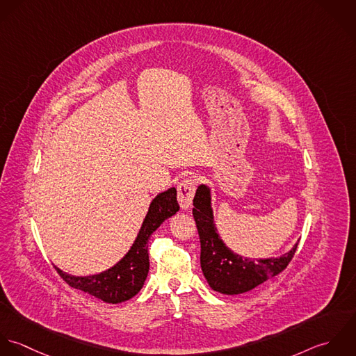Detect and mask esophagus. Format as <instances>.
<instances>
[{"label": "esophagus", "instance_id": "esophagus-1", "mask_svg": "<svg viewBox=\"0 0 356 356\" xmlns=\"http://www.w3.org/2000/svg\"><path fill=\"white\" fill-rule=\"evenodd\" d=\"M195 194V183L193 179H186L179 183L177 186V201L181 209L191 208L193 198Z\"/></svg>", "mask_w": 356, "mask_h": 356}]
</instances>
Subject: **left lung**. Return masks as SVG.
I'll use <instances>...</instances> for the list:
<instances>
[{"instance_id": "obj_1", "label": "left lung", "mask_w": 356, "mask_h": 356, "mask_svg": "<svg viewBox=\"0 0 356 356\" xmlns=\"http://www.w3.org/2000/svg\"><path fill=\"white\" fill-rule=\"evenodd\" d=\"M193 214L201 241V268L209 286L222 294L236 296L282 273L290 263L297 243L280 257L250 259L234 253L221 239L214 224L212 191L200 184L194 197Z\"/></svg>"}]
</instances>
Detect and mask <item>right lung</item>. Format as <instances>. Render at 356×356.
Wrapping results in <instances>:
<instances>
[{
    "instance_id": "right-lung-1",
    "label": "right lung",
    "mask_w": 356,
    "mask_h": 356,
    "mask_svg": "<svg viewBox=\"0 0 356 356\" xmlns=\"http://www.w3.org/2000/svg\"><path fill=\"white\" fill-rule=\"evenodd\" d=\"M176 195V188L172 187L159 193L151 201L131 249L108 270L86 277L67 274L56 266L55 270L74 289L82 290L104 302L120 304L132 298L140 291L149 270L148 239L151 234L180 209Z\"/></svg>"
}]
</instances>
